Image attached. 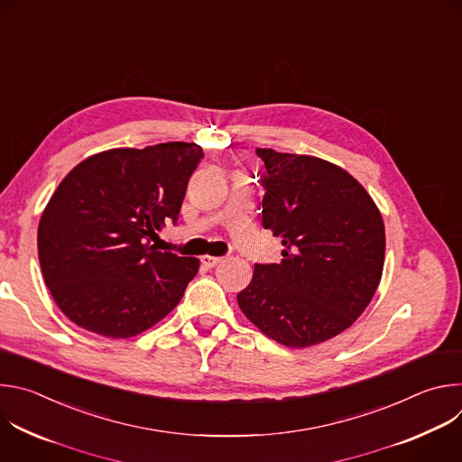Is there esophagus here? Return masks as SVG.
Wrapping results in <instances>:
<instances>
[{
  "instance_id": "obj_1",
  "label": "esophagus",
  "mask_w": 462,
  "mask_h": 462,
  "mask_svg": "<svg viewBox=\"0 0 462 462\" xmlns=\"http://www.w3.org/2000/svg\"><path fill=\"white\" fill-rule=\"evenodd\" d=\"M203 265L208 267V269H214L216 265H219V263L223 261V257H217V255H203Z\"/></svg>"
}]
</instances>
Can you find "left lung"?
Here are the masks:
<instances>
[{
    "instance_id": "obj_1",
    "label": "left lung",
    "mask_w": 462,
    "mask_h": 462,
    "mask_svg": "<svg viewBox=\"0 0 462 462\" xmlns=\"http://www.w3.org/2000/svg\"><path fill=\"white\" fill-rule=\"evenodd\" d=\"M265 162L261 225L282 237L280 263H255L237 294L245 316L287 347L335 338L365 310L382 276L383 221L346 170L309 155L255 150Z\"/></svg>"
}]
</instances>
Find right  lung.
Returning <instances> with one entry per match:
<instances>
[{
	"instance_id": "right-lung-1",
	"label": "right lung",
	"mask_w": 462,
	"mask_h": 462,
	"mask_svg": "<svg viewBox=\"0 0 462 462\" xmlns=\"http://www.w3.org/2000/svg\"><path fill=\"white\" fill-rule=\"evenodd\" d=\"M203 157L189 143L109 150L60 182L40 219L38 255L45 285L73 323L129 338L177 307L199 259L161 252L152 237L177 225Z\"/></svg>"
}]
</instances>
